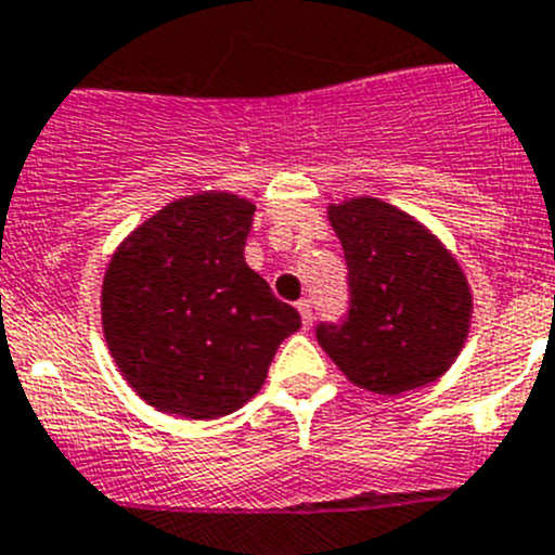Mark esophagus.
Here are the masks:
<instances>
[{
    "label": "esophagus",
    "instance_id": "esophagus-1",
    "mask_svg": "<svg viewBox=\"0 0 555 555\" xmlns=\"http://www.w3.org/2000/svg\"><path fill=\"white\" fill-rule=\"evenodd\" d=\"M297 311H299V317H302L305 327H311V324H313V302H311V299H299Z\"/></svg>",
    "mask_w": 555,
    "mask_h": 555
}]
</instances>
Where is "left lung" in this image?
<instances>
[{
  "instance_id": "8db88e82",
  "label": "left lung",
  "mask_w": 555,
  "mask_h": 555,
  "mask_svg": "<svg viewBox=\"0 0 555 555\" xmlns=\"http://www.w3.org/2000/svg\"><path fill=\"white\" fill-rule=\"evenodd\" d=\"M349 269V313L317 338L349 383L399 396L443 377L470 327V286L435 233L377 197L330 206Z\"/></svg>"
}]
</instances>
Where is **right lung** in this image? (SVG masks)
Here are the masks:
<instances>
[{
  "label": "right lung",
  "instance_id": "obj_1",
  "mask_svg": "<svg viewBox=\"0 0 555 555\" xmlns=\"http://www.w3.org/2000/svg\"><path fill=\"white\" fill-rule=\"evenodd\" d=\"M253 206L231 192L167 203L129 233L101 286L109 354L162 413L211 421L250 401L299 313L244 261Z\"/></svg>",
  "mask_w": 555,
  "mask_h": 555
}]
</instances>
